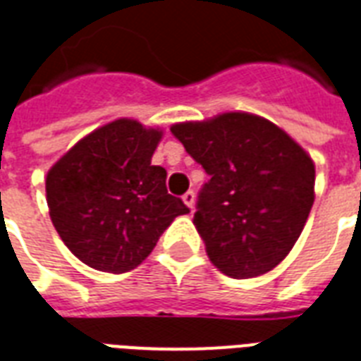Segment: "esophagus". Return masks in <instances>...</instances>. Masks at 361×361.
<instances>
[{
	"instance_id": "obj_1",
	"label": "esophagus",
	"mask_w": 361,
	"mask_h": 361,
	"mask_svg": "<svg viewBox=\"0 0 361 361\" xmlns=\"http://www.w3.org/2000/svg\"><path fill=\"white\" fill-rule=\"evenodd\" d=\"M181 199H183V202H185V204H188V207L193 210V207H195V191H188V193L183 195Z\"/></svg>"
}]
</instances>
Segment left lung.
<instances>
[{
	"label": "left lung",
	"instance_id": "8db88e82",
	"mask_svg": "<svg viewBox=\"0 0 361 361\" xmlns=\"http://www.w3.org/2000/svg\"><path fill=\"white\" fill-rule=\"evenodd\" d=\"M210 176L193 224L210 262L233 279L274 269L300 237L314 204V160L289 133L250 113L173 124Z\"/></svg>",
	"mask_w": 361,
	"mask_h": 361
}]
</instances>
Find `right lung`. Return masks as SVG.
<instances>
[{
    "label": "right lung",
    "mask_w": 361,
    "mask_h": 361,
    "mask_svg": "<svg viewBox=\"0 0 361 361\" xmlns=\"http://www.w3.org/2000/svg\"><path fill=\"white\" fill-rule=\"evenodd\" d=\"M162 130L118 118L93 130L49 168L45 197L72 255L99 271L124 274L151 255L159 237L188 214L153 166Z\"/></svg>",
    "instance_id": "right-lung-1"
}]
</instances>
